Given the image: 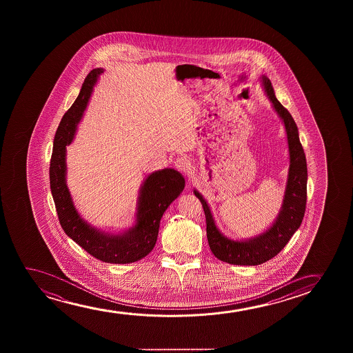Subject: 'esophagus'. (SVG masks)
I'll return each mask as SVG.
<instances>
[{
    "label": "esophagus",
    "instance_id": "34e87169",
    "mask_svg": "<svg viewBox=\"0 0 353 353\" xmlns=\"http://www.w3.org/2000/svg\"><path fill=\"white\" fill-rule=\"evenodd\" d=\"M174 166L182 172H189V170L192 168V163L187 157H181L174 161Z\"/></svg>",
    "mask_w": 353,
    "mask_h": 353
}]
</instances>
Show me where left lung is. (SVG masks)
<instances>
[{
	"label": "left lung",
	"mask_w": 353,
	"mask_h": 353,
	"mask_svg": "<svg viewBox=\"0 0 353 353\" xmlns=\"http://www.w3.org/2000/svg\"><path fill=\"white\" fill-rule=\"evenodd\" d=\"M261 87L270 100L274 111L285 125L290 153V168L285 182V195L280 211L266 230L248 239H230L225 236L216 224L211 208L201 193L194 188L195 196L203 203L206 217L208 246L219 261L234 265H259L280 253L290 237L299 229L304 218L306 206L307 165L303 145L300 143L299 131L290 112L276 99L270 79L261 76Z\"/></svg>",
	"instance_id": "8db88e82"
}]
</instances>
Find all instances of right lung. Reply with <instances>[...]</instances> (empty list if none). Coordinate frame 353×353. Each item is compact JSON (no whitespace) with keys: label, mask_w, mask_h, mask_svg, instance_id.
I'll use <instances>...</instances> for the list:
<instances>
[{"label":"right lung","mask_w":353,"mask_h":353,"mask_svg":"<svg viewBox=\"0 0 353 353\" xmlns=\"http://www.w3.org/2000/svg\"><path fill=\"white\" fill-rule=\"evenodd\" d=\"M103 71L97 68L89 72L76 101L60 121L49 168L50 190L59 221L68 237L97 259L111 264H129L145 258L154 248L160 219L183 192L185 181L181 172L170 168L147 174L137 196L135 223L125 230L111 232L94 227L78 212L66 183V145L74 140L78 124L82 121L94 87Z\"/></svg>","instance_id":"obj_1"}]
</instances>
